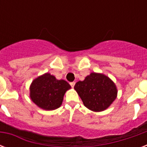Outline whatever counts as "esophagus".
Segmentation results:
<instances>
[{"label":"esophagus","mask_w":147,"mask_h":147,"mask_svg":"<svg viewBox=\"0 0 147 147\" xmlns=\"http://www.w3.org/2000/svg\"><path fill=\"white\" fill-rule=\"evenodd\" d=\"M75 85H76V82H70V85L71 86V88H74Z\"/></svg>","instance_id":"1"}]
</instances>
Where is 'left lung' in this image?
Returning a JSON list of instances; mask_svg holds the SVG:
<instances>
[{"label":"left lung","instance_id":"1","mask_svg":"<svg viewBox=\"0 0 147 147\" xmlns=\"http://www.w3.org/2000/svg\"><path fill=\"white\" fill-rule=\"evenodd\" d=\"M85 107L92 111H105L117 98L114 82L104 74L92 72L74 87Z\"/></svg>","mask_w":147,"mask_h":147}]
</instances>
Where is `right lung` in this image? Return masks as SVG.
<instances>
[{
	"instance_id": "right-lung-1",
	"label": "right lung",
	"mask_w": 147,
	"mask_h": 147,
	"mask_svg": "<svg viewBox=\"0 0 147 147\" xmlns=\"http://www.w3.org/2000/svg\"><path fill=\"white\" fill-rule=\"evenodd\" d=\"M70 88L66 81L58 80L54 76L45 73L31 83L30 97L40 108L52 111L61 106L65 93Z\"/></svg>"
}]
</instances>
